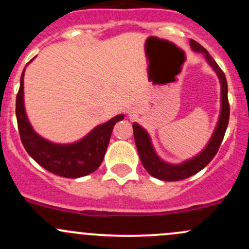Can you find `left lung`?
<instances>
[{"instance_id":"obj_1","label":"left lung","mask_w":249,"mask_h":249,"mask_svg":"<svg viewBox=\"0 0 249 249\" xmlns=\"http://www.w3.org/2000/svg\"><path fill=\"white\" fill-rule=\"evenodd\" d=\"M189 43L193 52L200 53V54L203 55L206 62L214 71V73L217 74L220 83L219 117H218V122L215 124L214 130H213V134L211 135L210 140H208L207 144L195 157L184 160V161L179 162V164H172V162L165 161L164 159H161L159 157V154L155 150L154 145H153L149 132L144 127L141 126L139 123H134L132 124L135 143H136L137 152H139L140 159L142 161V165L144 166V169L153 177L161 180H169V182L184 179V178H188L190 176L201 171L203 167L217 154L220 143L223 141V137L225 135V131H227L228 123H229L230 108L229 101H228L227 78L224 76V72L219 69L217 62L212 59V56L208 54V52L205 48L200 46L197 42L193 41V39H190Z\"/></svg>"}]
</instances>
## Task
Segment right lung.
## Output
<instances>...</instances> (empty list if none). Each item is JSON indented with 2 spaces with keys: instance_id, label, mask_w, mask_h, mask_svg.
Here are the masks:
<instances>
[{
  "instance_id": "right-lung-1",
  "label": "right lung",
  "mask_w": 249,
  "mask_h": 249,
  "mask_svg": "<svg viewBox=\"0 0 249 249\" xmlns=\"http://www.w3.org/2000/svg\"><path fill=\"white\" fill-rule=\"evenodd\" d=\"M25 69L20 77L16 114L20 139L26 152L37 164L61 177L79 178L96 171L104 160L113 127L118 122L124 119V114H118L108 122L97 125L84 137L74 142L56 143L44 139L34 129L27 117L26 108H25Z\"/></svg>"
}]
</instances>
